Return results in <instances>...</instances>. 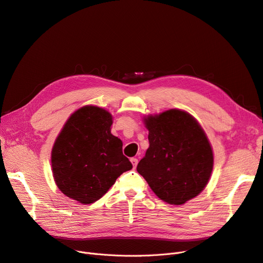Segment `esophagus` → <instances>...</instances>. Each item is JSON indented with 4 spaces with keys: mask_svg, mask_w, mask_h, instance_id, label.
<instances>
[{
    "mask_svg": "<svg viewBox=\"0 0 263 263\" xmlns=\"http://www.w3.org/2000/svg\"><path fill=\"white\" fill-rule=\"evenodd\" d=\"M131 163H132V165H133V168H136V166H137V163H138V161H137V159H131Z\"/></svg>",
    "mask_w": 263,
    "mask_h": 263,
    "instance_id": "esophagus-1",
    "label": "esophagus"
}]
</instances>
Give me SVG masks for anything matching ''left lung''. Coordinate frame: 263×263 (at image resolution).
<instances>
[{
  "label": "left lung",
  "mask_w": 263,
  "mask_h": 263,
  "mask_svg": "<svg viewBox=\"0 0 263 263\" xmlns=\"http://www.w3.org/2000/svg\"><path fill=\"white\" fill-rule=\"evenodd\" d=\"M149 148L137 165L154 194L171 205L199 196L214 168V152L198 120L188 112L170 109L144 116Z\"/></svg>",
  "instance_id": "1"
}]
</instances>
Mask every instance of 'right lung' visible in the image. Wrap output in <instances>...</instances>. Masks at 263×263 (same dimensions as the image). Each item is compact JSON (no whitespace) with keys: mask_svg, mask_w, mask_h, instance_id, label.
<instances>
[{"mask_svg":"<svg viewBox=\"0 0 263 263\" xmlns=\"http://www.w3.org/2000/svg\"><path fill=\"white\" fill-rule=\"evenodd\" d=\"M112 114L84 106L68 117L51 149V170L63 195L81 204L99 200L121 173L132 169L122 142L111 133Z\"/></svg>","mask_w":263,"mask_h":263,"instance_id":"obj_1","label":"right lung"}]
</instances>
